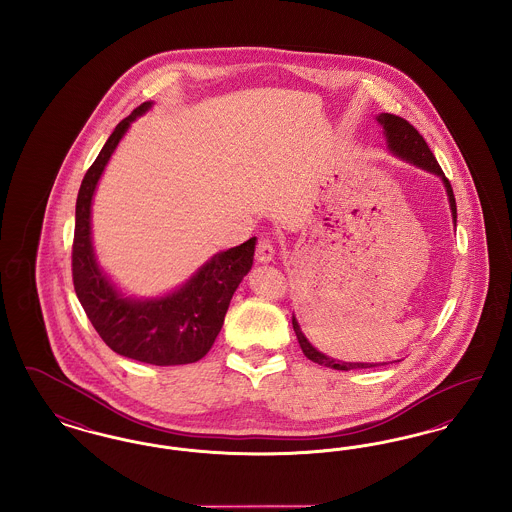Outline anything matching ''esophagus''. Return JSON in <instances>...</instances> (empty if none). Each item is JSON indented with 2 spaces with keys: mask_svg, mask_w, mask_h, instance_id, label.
I'll list each match as a JSON object with an SVG mask.
<instances>
[{
  "mask_svg": "<svg viewBox=\"0 0 512 512\" xmlns=\"http://www.w3.org/2000/svg\"><path fill=\"white\" fill-rule=\"evenodd\" d=\"M255 257L259 263H270L274 259V245L270 240H261L257 245V251H255Z\"/></svg>",
  "mask_w": 512,
  "mask_h": 512,
  "instance_id": "34e87169",
  "label": "esophagus"
}]
</instances>
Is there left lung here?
I'll return each mask as SVG.
<instances>
[{
    "label": "left lung",
    "instance_id": "8db88e82",
    "mask_svg": "<svg viewBox=\"0 0 512 512\" xmlns=\"http://www.w3.org/2000/svg\"><path fill=\"white\" fill-rule=\"evenodd\" d=\"M376 121L382 126V134H384V140H386V147L390 151L393 157L414 165L422 171L430 172V174H436L443 188H445V194L449 199V209H451V217H453V224L457 226V203H455V195L451 190V184L449 180L445 178V174L441 171V167L434 157V153L430 151L428 144L424 142V138L418 134V130L414 128L413 124L401 119V117H395L390 113H380L376 115ZM293 332L297 336V341L305 353V357L317 365L328 366V368H336V370H355V368H372V366H382L386 363H347V361H340V359H332L328 355H324L322 351H318L317 347L307 340V336L303 334L299 322L295 315L292 317ZM397 363V361H395Z\"/></svg>",
    "mask_w": 512,
    "mask_h": 512
}]
</instances>
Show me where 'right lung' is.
I'll return each instance as SVG.
<instances>
[{
    "label": "right lung",
    "mask_w": 512,
    "mask_h": 512,
    "mask_svg": "<svg viewBox=\"0 0 512 512\" xmlns=\"http://www.w3.org/2000/svg\"><path fill=\"white\" fill-rule=\"evenodd\" d=\"M151 107L153 101H146L117 124L82 180L74 224V292L101 340L115 353L147 365H188L205 357L217 340L230 299L253 267L257 238L215 253L184 284L161 295H126L103 270L92 238L99 178L130 124Z\"/></svg>",
    "instance_id": "add662e5"
}]
</instances>
